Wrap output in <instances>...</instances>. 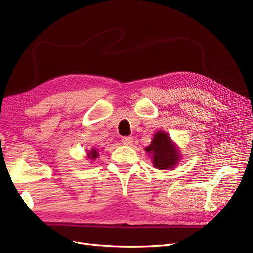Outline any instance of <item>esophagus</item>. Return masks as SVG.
I'll use <instances>...</instances> for the list:
<instances>
[{
  "instance_id": "obj_1",
  "label": "esophagus",
  "mask_w": 253,
  "mask_h": 253,
  "mask_svg": "<svg viewBox=\"0 0 253 253\" xmlns=\"http://www.w3.org/2000/svg\"><path fill=\"white\" fill-rule=\"evenodd\" d=\"M121 141H122V143L126 144V145H131L132 142H133V137H131V136L124 137V138H122Z\"/></svg>"
}]
</instances>
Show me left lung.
<instances>
[{
	"label": "left lung",
	"instance_id": "8db88e82",
	"mask_svg": "<svg viewBox=\"0 0 253 253\" xmlns=\"http://www.w3.org/2000/svg\"><path fill=\"white\" fill-rule=\"evenodd\" d=\"M145 151L153 155V164L159 170L170 169L178 163L179 154L170 137L164 132H157Z\"/></svg>",
	"mask_w": 253,
	"mask_h": 253
}]
</instances>
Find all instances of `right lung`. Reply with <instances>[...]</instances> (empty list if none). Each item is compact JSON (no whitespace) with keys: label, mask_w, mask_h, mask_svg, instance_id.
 I'll use <instances>...</instances> for the list:
<instances>
[{"label":"right lung","mask_w":253,"mask_h":253,"mask_svg":"<svg viewBox=\"0 0 253 253\" xmlns=\"http://www.w3.org/2000/svg\"><path fill=\"white\" fill-rule=\"evenodd\" d=\"M88 156H89L90 158H96V157L98 156V153H97V151L93 150L90 153H88Z\"/></svg>","instance_id":"obj_1"}]
</instances>
